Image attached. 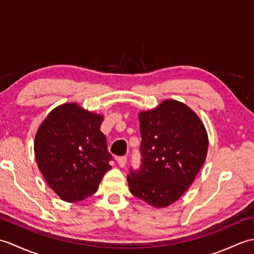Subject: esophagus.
Returning <instances> with one entry per match:
<instances>
[{
	"label": "esophagus",
	"mask_w": 254,
	"mask_h": 254,
	"mask_svg": "<svg viewBox=\"0 0 254 254\" xmlns=\"http://www.w3.org/2000/svg\"><path fill=\"white\" fill-rule=\"evenodd\" d=\"M127 156H121V157H118V159H117L118 164H119V166L121 167V168H123V167H126V165H127Z\"/></svg>",
	"instance_id": "1"
}]
</instances>
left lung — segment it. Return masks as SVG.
Segmentation results:
<instances>
[{"label": "left lung", "instance_id": "left-lung-1", "mask_svg": "<svg viewBox=\"0 0 254 254\" xmlns=\"http://www.w3.org/2000/svg\"><path fill=\"white\" fill-rule=\"evenodd\" d=\"M142 165L127 182L136 197L154 207L176 202L205 163L207 132L196 113L180 101L166 99L138 115Z\"/></svg>", "mask_w": 254, "mask_h": 254}]
</instances>
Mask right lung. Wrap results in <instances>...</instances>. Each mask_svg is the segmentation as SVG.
Returning <instances> with one entry per match:
<instances>
[{"instance_id": "right-lung-1", "label": "right lung", "mask_w": 254, "mask_h": 254, "mask_svg": "<svg viewBox=\"0 0 254 254\" xmlns=\"http://www.w3.org/2000/svg\"><path fill=\"white\" fill-rule=\"evenodd\" d=\"M104 117L75 102L55 108L35 136V156L45 180L61 199L83 201L94 194L112 156L100 131Z\"/></svg>"}]
</instances>
